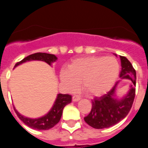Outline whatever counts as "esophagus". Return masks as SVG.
Returning a JSON list of instances; mask_svg holds the SVG:
<instances>
[{
  "mask_svg": "<svg viewBox=\"0 0 148 148\" xmlns=\"http://www.w3.org/2000/svg\"><path fill=\"white\" fill-rule=\"evenodd\" d=\"M72 100H73V101H78L79 100H80V97L76 95V96H73V97H72Z\"/></svg>",
  "mask_w": 148,
  "mask_h": 148,
  "instance_id": "34e87169",
  "label": "esophagus"
}]
</instances>
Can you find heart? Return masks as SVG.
Masks as SVG:
<instances>
[{
	"label": "heart",
	"mask_w": 148,
	"mask_h": 148,
	"mask_svg": "<svg viewBox=\"0 0 148 148\" xmlns=\"http://www.w3.org/2000/svg\"><path fill=\"white\" fill-rule=\"evenodd\" d=\"M120 72V65L114 57H87L73 60L68 70L60 73V79L71 90L80 82L90 96H100L113 86Z\"/></svg>",
	"instance_id": "heart-1"
}]
</instances>
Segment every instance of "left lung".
Returning a JSON list of instances; mask_svg holds the SVG:
<instances>
[{
	"mask_svg": "<svg viewBox=\"0 0 148 148\" xmlns=\"http://www.w3.org/2000/svg\"><path fill=\"white\" fill-rule=\"evenodd\" d=\"M121 69L120 77L129 79L132 82L128 94L121 100L114 98L116 82L108 93L92 101V109L89 114L84 118L85 122L97 129L109 128L115 125L126 117L132 109L136 92V71L131 62L124 56H121Z\"/></svg>",
	"mask_w": 148,
	"mask_h": 148,
	"instance_id": "obj_1",
	"label": "left lung"
}]
</instances>
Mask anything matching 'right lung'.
Returning <instances> with one entry per match:
<instances>
[{
    "label": "right lung",
    "instance_id": "obj_1",
    "mask_svg": "<svg viewBox=\"0 0 148 148\" xmlns=\"http://www.w3.org/2000/svg\"><path fill=\"white\" fill-rule=\"evenodd\" d=\"M56 60H57V57L55 55L44 53V52H37V53L28 55L24 59H23L21 61L17 62L15 64L14 68L20 64H22L26 61H30V60H41V61L46 62L49 65H51ZM71 102V95L60 93L58 95L57 99L55 100V103L50 111L46 115L43 116L40 118H37V119H31V118L24 117L18 112L15 110V108L14 109V111L16 115L18 116V118L27 126L34 128V129H36V130H48L55 126L60 121L63 108L65 106Z\"/></svg>",
    "mask_w": 148,
    "mask_h": 148
}]
</instances>
